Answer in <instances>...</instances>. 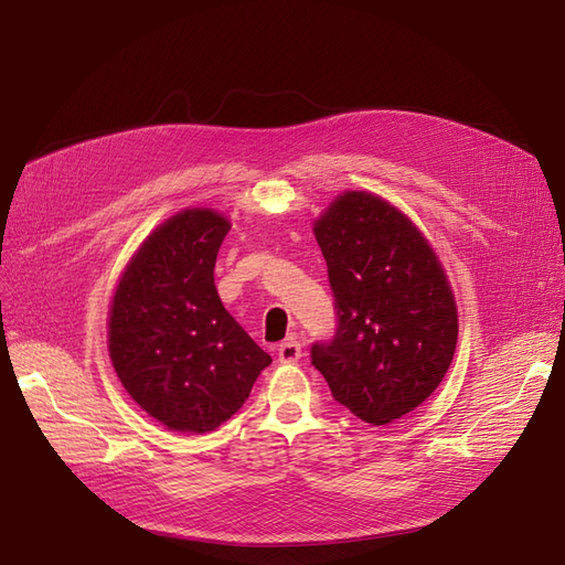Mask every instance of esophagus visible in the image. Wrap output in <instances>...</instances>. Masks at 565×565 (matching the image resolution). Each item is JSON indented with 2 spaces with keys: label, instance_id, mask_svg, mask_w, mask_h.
I'll return each mask as SVG.
<instances>
[{
  "label": "esophagus",
  "instance_id": "1",
  "mask_svg": "<svg viewBox=\"0 0 565 565\" xmlns=\"http://www.w3.org/2000/svg\"><path fill=\"white\" fill-rule=\"evenodd\" d=\"M277 351H279V360H281V362H296V360L302 358V347H300L298 339H286V341H281Z\"/></svg>",
  "mask_w": 565,
  "mask_h": 565
}]
</instances>
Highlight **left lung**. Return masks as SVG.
<instances>
[{
    "label": "left lung",
    "mask_w": 565,
    "mask_h": 565,
    "mask_svg": "<svg viewBox=\"0 0 565 565\" xmlns=\"http://www.w3.org/2000/svg\"><path fill=\"white\" fill-rule=\"evenodd\" d=\"M328 263L337 332L311 364L360 420L387 425L444 381L457 347V305L429 242L408 216L347 191L313 224Z\"/></svg>",
    "instance_id": "8db88e82"
}]
</instances>
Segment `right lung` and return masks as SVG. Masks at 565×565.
I'll list each match as a JSON object with an SVG mask.
<instances>
[{
    "label": "right lung",
    "mask_w": 565,
    "mask_h": 565,
    "mask_svg": "<svg viewBox=\"0 0 565 565\" xmlns=\"http://www.w3.org/2000/svg\"><path fill=\"white\" fill-rule=\"evenodd\" d=\"M228 218L184 210L142 242L110 305L108 351L131 399L173 431H212L273 362L224 309L214 263Z\"/></svg>",
    "instance_id": "1"
}]
</instances>
